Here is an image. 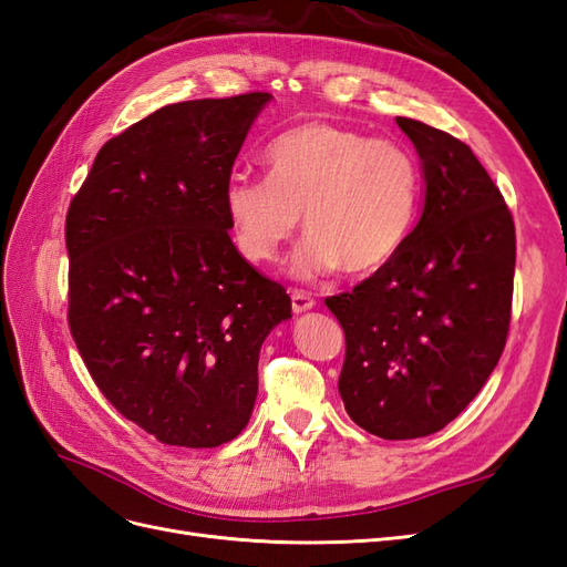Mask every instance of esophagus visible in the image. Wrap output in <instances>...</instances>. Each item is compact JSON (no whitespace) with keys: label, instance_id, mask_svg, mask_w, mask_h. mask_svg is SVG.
<instances>
[{"label":"esophagus","instance_id":"obj_1","mask_svg":"<svg viewBox=\"0 0 567 567\" xmlns=\"http://www.w3.org/2000/svg\"><path fill=\"white\" fill-rule=\"evenodd\" d=\"M290 305H293V312L296 315H302V312H310L317 302H315V298L310 293H302V290H293V293H290Z\"/></svg>","mask_w":567,"mask_h":567}]
</instances>
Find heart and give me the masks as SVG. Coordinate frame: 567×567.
I'll use <instances>...</instances> for the list:
<instances>
[{"label": "heart", "mask_w": 567, "mask_h": 567, "mask_svg": "<svg viewBox=\"0 0 567 567\" xmlns=\"http://www.w3.org/2000/svg\"><path fill=\"white\" fill-rule=\"evenodd\" d=\"M267 177L234 175L225 213L244 260L267 265L300 227L293 274L315 279L342 267L350 277L383 269L414 227L421 167L392 140L331 123H305L279 134L265 151Z\"/></svg>", "instance_id": "obj_1"}]
</instances>
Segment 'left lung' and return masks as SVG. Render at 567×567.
Returning a JSON list of instances; mask_svg holds the SVG:
<instances>
[{"mask_svg":"<svg viewBox=\"0 0 567 567\" xmlns=\"http://www.w3.org/2000/svg\"><path fill=\"white\" fill-rule=\"evenodd\" d=\"M398 125L421 158V217L383 269L326 307L346 331L338 390L350 419L414 440L454 421L499 362L516 227L466 144L411 117Z\"/></svg>","mask_w":567,"mask_h":567,"instance_id":"8db88e82","label":"left lung"}]
</instances>
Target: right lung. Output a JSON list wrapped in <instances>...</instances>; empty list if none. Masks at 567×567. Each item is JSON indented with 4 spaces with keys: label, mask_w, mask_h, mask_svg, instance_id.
<instances>
[{
    "label": "right lung",
    "mask_w": 567,
    "mask_h": 567,
    "mask_svg": "<svg viewBox=\"0 0 567 567\" xmlns=\"http://www.w3.org/2000/svg\"><path fill=\"white\" fill-rule=\"evenodd\" d=\"M267 92L169 104L96 153L65 217L68 323L104 398L175 447L250 421L290 298L229 238L225 186Z\"/></svg>",
    "instance_id": "add662e5"
}]
</instances>
